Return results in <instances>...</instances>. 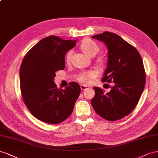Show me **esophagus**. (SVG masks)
Masks as SVG:
<instances>
[{"instance_id": "esophagus-1", "label": "esophagus", "mask_w": 158, "mask_h": 158, "mask_svg": "<svg viewBox=\"0 0 158 158\" xmlns=\"http://www.w3.org/2000/svg\"><path fill=\"white\" fill-rule=\"evenodd\" d=\"M80 87H81V89L83 90V91H84V90H86V89H87V87L85 86V85H81Z\"/></svg>"}]
</instances>
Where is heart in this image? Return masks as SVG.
Instances as JSON below:
<instances>
[{
    "instance_id": "heart-1",
    "label": "heart",
    "mask_w": 158,
    "mask_h": 158,
    "mask_svg": "<svg viewBox=\"0 0 158 158\" xmlns=\"http://www.w3.org/2000/svg\"><path fill=\"white\" fill-rule=\"evenodd\" d=\"M80 48L85 54H87V56H91V57H93L95 56L99 50V47L98 46V44L91 39L84 40L80 45ZM71 56H72L71 51H69L67 53L66 56H65V62L67 63V64L70 62ZM99 64H102V62L100 61L99 62ZM97 75H98V73L97 71L91 70L87 72H83V73H82L79 76L77 79L81 83L87 84L89 82L90 79L95 78Z\"/></svg>"
}]
</instances>
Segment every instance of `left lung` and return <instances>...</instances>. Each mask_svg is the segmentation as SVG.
<instances>
[{
  "label": "left lung",
  "mask_w": 158,
  "mask_h": 158,
  "mask_svg": "<svg viewBox=\"0 0 158 158\" xmlns=\"http://www.w3.org/2000/svg\"><path fill=\"white\" fill-rule=\"evenodd\" d=\"M92 38L104 42L107 47V67L101 81L112 82L114 85L109 93L94 87L91 105L105 120L122 119L136 106L145 87L142 57L136 48L116 34L105 31Z\"/></svg>",
  "instance_id": "8db88e82"
}]
</instances>
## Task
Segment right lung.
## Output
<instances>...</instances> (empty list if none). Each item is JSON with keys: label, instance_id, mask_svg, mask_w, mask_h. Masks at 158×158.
Returning <instances> with one entry per match:
<instances>
[{"label": "right lung", "instance_id": "obj_1", "mask_svg": "<svg viewBox=\"0 0 158 158\" xmlns=\"http://www.w3.org/2000/svg\"><path fill=\"white\" fill-rule=\"evenodd\" d=\"M76 41L49 35L31 48L22 60V97L32 115L44 123L56 124L67 119L80 94L77 83H70L65 89H58L54 83L56 72L64 69L65 54Z\"/></svg>", "mask_w": 158, "mask_h": 158}]
</instances>
